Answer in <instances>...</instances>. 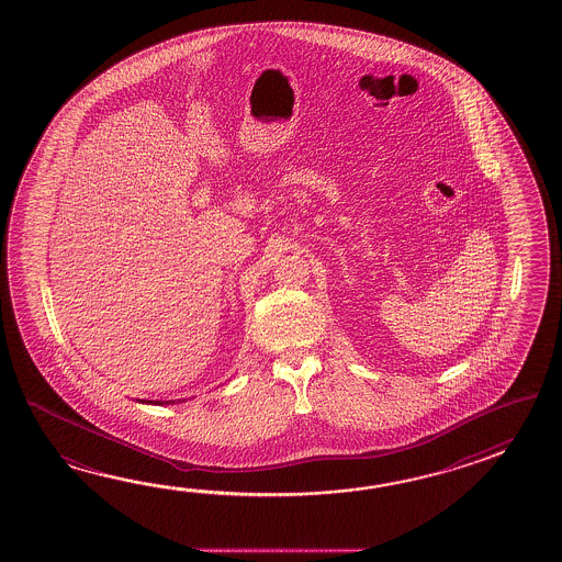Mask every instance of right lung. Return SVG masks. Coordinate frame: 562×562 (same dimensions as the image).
<instances>
[{"mask_svg":"<svg viewBox=\"0 0 562 562\" xmlns=\"http://www.w3.org/2000/svg\"><path fill=\"white\" fill-rule=\"evenodd\" d=\"M138 402H143V404H156V406H162V404H175V402H144V400H138Z\"/></svg>","mask_w":562,"mask_h":562,"instance_id":"obj_1","label":"right lung"}]
</instances>
